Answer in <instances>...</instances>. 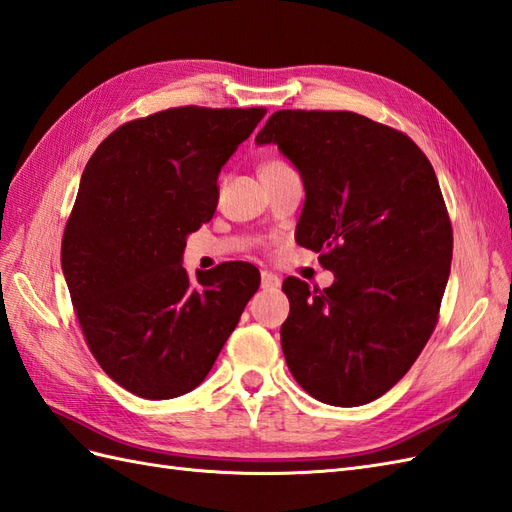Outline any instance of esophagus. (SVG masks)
<instances>
[{"mask_svg": "<svg viewBox=\"0 0 512 512\" xmlns=\"http://www.w3.org/2000/svg\"><path fill=\"white\" fill-rule=\"evenodd\" d=\"M261 287H264V290H277V287H281V279L277 274L264 270L261 272Z\"/></svg>", "mask_w": 512, "mask_h": 512, "instance_id": "obj_1", "label": "esophagus"}]
</instances>
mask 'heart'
Segmentation results:
<instances>
[{
	"instance_id": "obj_1",
	"label": "heart",
	"mask_w": 512,
	"mask_h": 512,
	"mask_svg": "<svg viewBox=\"0 0 512 512\" xmlns=\"http://www.w3.org/2000/svg\"><path fill=\"white\" fill-rule=\"evenodd\" d=\"M281 166H285V162H281V160H268V162L261 164L259 173H264V170H274V168H281Z\"/></svg>"
}]
</instances>
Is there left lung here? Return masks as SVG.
Listing matches in <instances>:
<instances>
[{
    "label": "left lung",
    "mask_w": 512,
    "mask_h": 512,
    "mask_svg": "<svg viewBox=\"0 0 512 512\" xmlns=\"http://www.w3.org/2000/svg\"><path fill=\"white\" fill-rule=\"evenodd\" d=\"M255 140L298 168L296 242L335 274L324 290L285 279L287 368L320 402L368 404L411 370L439 322L454 238L435 168L404 131L346 110H279Z\"/></svg>",
    "instance_id": "obj_1"
}]
</instances>
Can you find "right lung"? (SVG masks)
I'll return each mask as SVG.
<instances>
[{
  "label": "right lung",
  "mask_w": 512,
  "mask_h": 512,
  "mask_svg": "<svg viewBox=\"0 0 512 512\" xmlns=\"http://www.w3.org/2000/svg\"><path fill=\"white\" fill-rule=\"evenodd\" d=\"M266 108L181 106L116 127L90 157L62 235V272L88 350L147 400L203 383L259 287V270L179 264L218 205V173Z\"/></svg>",
  "instance_id": "obj_1"
}]
</instances>
